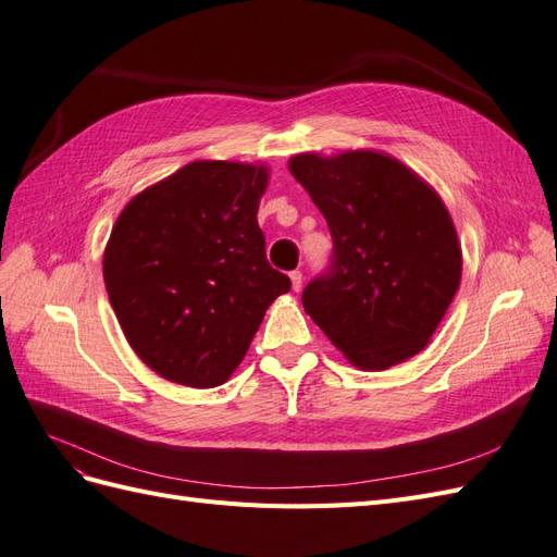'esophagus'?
Listing matches in <instances>:
<instances>
[{
    "instance_id": "34e87169",
    "label": "esophagus",
    "mask_w": 557,
    "mask_h": 557,
    "mask_svg": "<svg viewBox=\"0 0 557 557\" xmlns=\"http://www.w3.org/2000/svg\"><path fill=\"white\" fill-rule=\"evenodd\" d=\"M290 285H293L295 293L301 290V272H297V269H295V272H290Z\"/></svg>"
}]
</instances>
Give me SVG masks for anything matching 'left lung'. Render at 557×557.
Masks as SVG:
<instances>
[{"instance_id": "left-lung-1", "label": "left lung", "mask_w": 557, "mask_h": 557, "mask_svg": "<svg viewBox=\"0 0 557 557\" xmlns=\"http://www.w3.org/2000/svg\"><path fill=\"white\" fill-rule=\"evenodd\" d=\"M325 215L334 252L301 305L344 358L383 372L423 350L462 278V246L432 185L374 148L288 160Z\"/></svg>"}]
</instances>
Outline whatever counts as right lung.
<instances>
[{
    "label": "right lung",
    "instance_id": "obj_1",
    "mask_svg": "<svg viewBox=\"0 0 557 557\" xmlns=\"http://www.w3.org/2000/svg\"><path fill=\"white\" fill-rule=\"evenodd\" d=\"M264 162L195 160L134 195L115 218L102 272L139 360L188 387L225 383L267 309L290 290L269 267L258 207Z\"/></svg>",
    "mask_w": 557,
    "mask_h": 557
}]
</instances>
